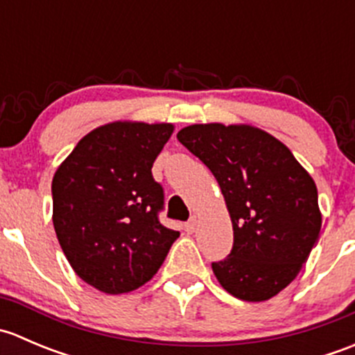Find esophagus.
Listing matches in <instances>:
<instances>
[{"label": "esophagus", "instance_id": "obj_1", "mask_svg": "<svg viewBox=\"0 0 355 355\" xmlns=\"http://www.w3.org/2000/svg\"><path fill=\"white\" fill-rule=\"evenodd\" d=\"M196 228H198V218H192V220H189L187 223H185V232H187V234H194Z\"/></svg>", "mask_w": 355, "mask_h": 355}]
</instances>
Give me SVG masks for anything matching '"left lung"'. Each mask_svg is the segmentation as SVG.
<instances>
[{"label": "left lung", "instance_id": "8db88e82", "mask_svg": "<svg viewBox=\"0 0 355 355\" xmlns=\"http://www.w3.org/2000/svg\"><path fill=\"white\" fill-rule=\"evenodd\" d=\"M177 139L209 168L230 214L234 247L227 259L211 264L216 280L247 302L278 295L320 237L309 171L284 142L247 123H194Z\"/></svg>", "mask_w": 355, "mask_h": 355}]
</instances>
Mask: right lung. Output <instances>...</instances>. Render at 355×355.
I'll use <instances>...</instances> for the list:
<instances>
[{"label":"right lung","instance_id":"1","mask_svg":"<svg viewBox=\"0 0 355 355\" xmlns=\"http://www.w3.org/2000/svg\"><path fill=\"white\" fill-rule=\"evenodd\" d=\"M173 123L118 120L78 141L53 177V225L75 273L116 295L151 280L178 232L163 227L151 168Z\"/></svg>","mask_w":355,"mask_h":355}]
</instances>
